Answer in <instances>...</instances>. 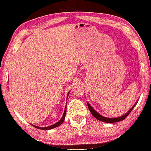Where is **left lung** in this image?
<instances>
[{
  "label": "left lung",
  "instance_id": "left-lung-1",
  "mask_svg": "<svg viewBox=\"0 0 151 151\" xmlns=\"http://www.w3.org/2000/svg\"><path fill=\"white\" fill-rule=\"evenodd\" d=\"M136 104L134 105V106L131 108V109L129 111L125 114L123 116H121L120 117H117V118H107V117H103L102 115H99L98 113H97L96 111H95L93 108H92L90 105L89 104H88V107L89 108V111H90L91 113L92 114V115L95 118H96L97 119H98L101 121H103V122H105V123H115V122H118V121H123L127 117V116L129 115V113L131 112V111L133 110V108L135 106Z\"/></svg>",
  "mask_w": 151,
  "mask_h": 151
}]
</instances>
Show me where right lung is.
<instances>
[{
	"instance_id": "obj_1",
	"label": "right lung",
	"mask_w": 151,
	"mask_h": 151,
	"mask_svg": "<svg viewBox=\"0 0 151 151\" xmlns=\"http://www.w3.org/2000/svg\"><path fill=\"white\" fill-rule=\"evenodd\" d=\"M65 113H66V107L65 108V111H64V113H63V115L62 116V117L61 119L58 121V122H57L56 123H55L54 125H52L51 126H49V127H36V126H34L33 125L34 127H36L37 129H42V130H49V129H54L55 127H58L60 126L61 124H62L63 121H64L65 119Z\"/></svg>"
}]
</instances>
